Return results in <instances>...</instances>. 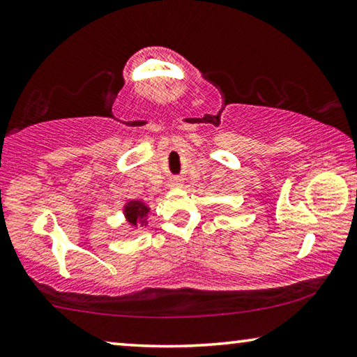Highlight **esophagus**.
<instances>
[{
  "mask_svg": "<svg viewBox=\"0 0 357 357\" xmlns=\"http://www.w3.org/2000/svg\"><path fill=\"white\" fill-rule=\"evenodd\" d=\"M170 187L172 189H178V187H183V181L181 179H173L170 183Z\"/></svg>",
  "mask_w": 357,
  "mask_h": 357,
  "instance_id": "1",
  "label": "esophagus"
}]
</instances>
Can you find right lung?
Returning <instances> with one entry per match:
<instances>
[{
  "label": "right lung",
  "instance_id": "add662e5",
  "mask_svg": "<svg viewBox=\"0 0 357 357\" xmlns=\"http://www.w3.org/2000/svg\"><path fill=\"white\" fill-rule=\"evenodd\" d=\"M151 208L143 200H128L123 204L124 222L128 223V233H135L138 227L146 228L149 225L148 214Z\"/></svg>",
  "mask_w": 357,
  "mask_h": 357
}]
</instances>
